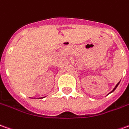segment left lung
<instances>
[{"mask_svg": "<svg viewBox=\"0 0 129 129\" xmlns=\"http://www.w3.org/2000/svg\"><path fill=\"white\" fill-rule=\"evenodd\" d=\"M119 83H120V82H119V83H118V84H116V87H114V89H113V90L111 91V92H110V93H109V94H111V93H112V92H113V91H114L115 90V89H116V87H118V85H119Z\"/></svg>", "mask_w": 129, "mask_h": 129, "instance_id": "1", "label": "left lung"}]
</instances>
